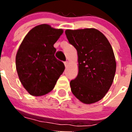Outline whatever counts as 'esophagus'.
I'll return each mask as SVG.
<instances>
[{"mask_svg": "<svg viewBox=\"0 0 132 132\" xmlns=\"http://www.w3.org/2000/svg\"><path fill=\"white\" fill-rule=\"evenodd\" d=\"M64 65H65V67H67V65H68V61H65V62H64Z\"/></svg>", "mask_w": 132, "mask_h": 132, "instance_id": "obj_1", "label": "esophagus"}]
</instances>
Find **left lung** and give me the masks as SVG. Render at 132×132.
I'll return each mask as SVG.
<instances>
[{
    "label": "left lung",
    "mask_w": 132,
    "mask_h": 132,
    "mask_svg": "<svg viewBox=\"0 0 132 132\" xmlns=\"http://www.w3.org/2000/svg\"><path fill=\"white\" fill-rule=\"evenodd\" d=\"M65 34L78 54L79 73L70 82L72 93L85 104L98 102L110 89L116 73L112 47L94 28L67 30Z\"/></svg>",
    "instance_id": "obj_1"
}]
</instances>
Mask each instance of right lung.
<instances>
[{
	"mask_svg": "<svg viewBox=\"0 0 132 132\" xmlns=\"http://www.w3.org/2000/svg\"><path fill=\"white\" fill-rule=\"evenodd\" d=\"M47 24L31 29L20 45L16 67L20 80L31 95L42 96L53 89L63 73V63L56 59L53 47L63 34Z\"/></svg>",
	"mask_w": 132,
	"mask_h": 132,
	"instance_id": "add662e5",
	"label": "right lung"
}]
</instances>
